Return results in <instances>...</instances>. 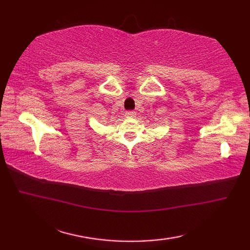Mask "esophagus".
I'll list each match as a JSON object with an SVG mask.
<instances>
[{"mask_svg": "<svg viewBox=\"0 0 250 250\" xmlns=\"http://www.w3.org/2000/svg\"><path fill=\"white\" fill-rule=\"evenodd\" d=\"M134 114H135L134 111H132V110H128V111H125V115L126 117H133V116H134Z\"/></svg>", "mask_w": 250, "mask_h": 250, "instance_id": "obj_1", "label": "esophagus"}]
</instances>
